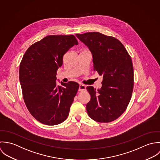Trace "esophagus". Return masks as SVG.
Masks as SVG:
<instances>
[{
  "label": "esophagus",
  "instance_id": "obj_1",
  "mask_svg": "<svg viewBox=\"0 0 160 160\" xmlns=\"http://www.w3.org/2000/svg\"><path fill=\"white\" fill-rule=\"evenodd\" d=\"M86 90V86L82 84H80L79 85V88H78V91L79 92H83Z\"/></svg>",
  "mask_w": 160,
  "mask_h": 160
}]
</instances>
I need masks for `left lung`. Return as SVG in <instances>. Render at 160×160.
<instances>
[{
    "label": "left lung",
    "mask_w": 160,
    "mask_h": 160,
    "mask_svg": "<svg viewBox=\"0 0 160 160\" xmlns=\"http://www.w3.org/2000/svg\"><path fill=\"white\" fill-rule=\"evenodd\" d=\"M90 49L94 70L102 76V87H87L91 99L88 116L98 122H110L128 108L133 88V68L130 56L118 39L98 32L77 34Z\"/></svg>",
    "instance_id": "obj_1"
}]
</instances>
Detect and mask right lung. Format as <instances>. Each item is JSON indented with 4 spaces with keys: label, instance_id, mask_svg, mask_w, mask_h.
I'll return each mask as SVG.
<instances>
[{
    "label": "right lung",
    "instance_id": "1",
    "mask_svg": "<svg viewBox=\"0 0 160 160\" xmlns=\"http://www.w3.org/2000/svg\"><path fill=\"white\" fill-rule=\"evenodd\" d=\"M78 44L74 35H49L27 50L20 64L19 78L25 103L39 122L58 125L67 118L79 85L58 86L56 75L68 49Z\"/></svg>",
    "mask_w": 160,
    "mask_h": 160
}]
</instances>
